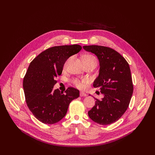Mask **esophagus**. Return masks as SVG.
<instances>
[{
  "label": "esophagus",
  "instance_id": "1",
  "mask_svg": "<svg viewBox=\"0 0 155 155\" xmlns=\"http://www.w3.org/2000/svg\"><path fill=\"white\" fill-rule=\"evenodd\" d=\"M79 95H80L81 97H85V96H87V94L84 93L83 92H80V94H79Z\"/></svg>",
  "mask_w": 155,
  "mask_h": 155
}]
</instances>
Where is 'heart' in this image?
<instances>
[{"instance_id": "heart-1", "label": "heart", "mask_w": 155, "mask_h": 155, "mask_svg": "<svg viewBox=\"0 0 155 155\" xmlns=\"http://www.w3.org/2000/svg\"><path fill=\"white\" fill-rule=\"evenodd\" d=\"M85 60L93 61H94L95 63H96V58L94 57V56H92V55H86V56H85V57H84V61H85ZM68 61H69V59L67 61L66 63H65V64H64V68L67 67V64L68 63ZM73 82L74 83V85H76L77 87H78L79 88H84L86 87V85H87L88 81L87 80L80 81V80H78V79H75V80H74Z\"/></svg>"}]
</instances>
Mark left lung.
<instances>
[{
  "label": "left lung",
  "mask_w": 155,
  "mask_h": 155,
  "mask_svg": "<svg viewBox=\"0 0 155 155\" xmlns=\"http://www.w3.org/2000/svg\"><path fill=\"white\" fill-rule=\"evenodd\" d=\"M83 48L95 54L99 60V74L93 86L99 88L104 94L101 100L96 99L95 105L88 112V116L98 124H111L124 114L133 95L129 65L123 56L110 48L98 45Z\"/></svg>",
  "instance_id": "left-lung-1"
}]
</instances>
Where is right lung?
Listing matches in <instances>:
<instances>
[{"mask_svg": "<svg viewBox=\"0 0 155 155\" xmlns=\"http://www.w3.org/2000/svg\"><path fill=\"white\" fill-rule=\"evenodd\" d=\"M81 48L79 45L54 46L30 63L23 79V88L28 107L42 123L54 124L62 120L70 103L79 96L76 88L69 87L63 93L58 88L54 90V86L66 61Z\"/></svg>", "mask_w": 155, "mask_h": 155, "instance_id": "right-lung-1", "label": "right lung"}]
</instances>
